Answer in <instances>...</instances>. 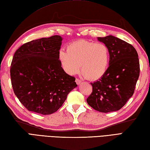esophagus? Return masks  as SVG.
I'll return each mask as SVG.
<instances>
[{"label":"esophagus","mask_w":150,"mask_h":150,"mask_svg":"<svg viewBox=\"0 0 150 150\" xmlns=\"http://www.w3.org/2000/svg\"><path fill=\"white\" fill-rule=\"evenodd\" d=\"M75 82H76V83H77V84H80L81 82H82V81L80 80V79H75Z\"/></svg>","instance_id":"1"}]
</instances>
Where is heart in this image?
I'll use <instances>...</instances> for the list:
<instances>
[{
  "label": "heart",
  "mask_w": 150,
  "mask_h": 150,
  "mask_svg": "<svg viewBox=\"0 0 150 150\" xmlns=\"http://www.w3.org/2000/svg\"><path fill=\"white\" fill-rule=\"evenodd\" d=\"M110 50L103 43L80 40L69 44L67 51L61 49L59 57L65 71L69 75L81 71L90 80H97L106 71L110 61Z\"/></svg>",
  "instance_id": "b5f03b06"
}]
</instances>
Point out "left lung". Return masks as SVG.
I'll return each instance as SVG.
<instances>
[{
	"label": "left lung",
	"instance_id": "1",
	"mask_svg": "<svg viewBox=\"0 0 150 150\" xmlns=\"http://www.w3.org/2000/svg\"><path fill=\"white\" fill-rule=\"evenodd\" d=\"M110 50L109 67L99 80L91 83L87 103L103 113L119 110L134 93L139 77V56L132 44L112 35L98 37Z\"/></svg>",
	"mask_w": 150,
	"mask_h": 150
}]
</instances>
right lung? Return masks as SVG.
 Here are the masks:
<instances>
[{
  "mask_svg": "<svg viewBox=\"0 0 150 150\" xmlns=\"http://www.w3.org/2000/svg\"><path fill=\"white\" fill-rule=\"evenodd\" d=\"M62 40L59 35L31 40L14 54L11 85L28 110L42 115L55 113L77 86L75 78L64 71L59 59Z\"/></svg>",
  "mask_w": 150,
  "mask_h": 150,
  "instance_id": "right-lung-1",
  "label": "right lung"
}]
</instances>
